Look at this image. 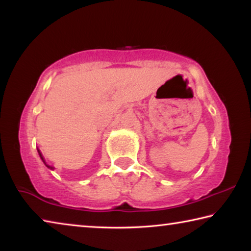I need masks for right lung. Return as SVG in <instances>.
<instances>
[{"label":"right lung","instance_id":"obj_1","mask_svg":"<svg viewBox=\"0 0 251 251\" xmlns=\"http://www.w3.org/2000/svg\"><path fill=\"white\" fill-rule=\"evenodd\" d=\"M37 151H39V155H40V157H41V159L42 160H43V163L46 165V167H48V168H50V169H53V167L52 166H50V165H48V164H46L45 163V160H44V158H43V155H42V152L40 151V150H37Z\"/></svg>","mask_w":251,"mask_h":251}]
</instances>
